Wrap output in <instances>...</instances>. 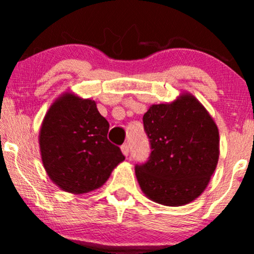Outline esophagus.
<instances>
[{
    "label": "esophagus",
    "instance_id": "obj_1",
    "mask_svg": "<svg viewBox=\"0 0 254 254\" xmlns=\"http://www.w3.org/2000/svg\"><path fill=\"white\" fill-rule=\"evenodd\" d=\"M121 149H122V153H123L124 156L129 155V153H130L129 145H127V144H123V145H122V147H121Z\"/></svg>",
    "mask_w": 254,
    "mask_h": 254
}]
</instances>
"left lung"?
<instances>
[{"instance_id":"left-lung-1","label":"left lung","mask_w":254,"mask_h":254,"mask_svg":"<svg viewBox=\"0 0 254 254\" xmlns=\"http://www.w3.org/2000/svg\"><path fill=\"white\" fill-rule=\"evenodd\" d=\"M150 157L136 166L137 182L153 202L182 206L203 193L220 156L217 125L191 93L154 104L143 116Z\"/></svg>"}]
</instances>
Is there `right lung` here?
Returning <instances> with one entry per match:
<instances>
[{"instance_id":"1","label":"right lung","mask_w":254,"mask_h":254,"mask_svg":"<svg viewBox=\"0 0 254 254\" xmlns=\"http://www.w3.org/2000/svg\"><path fill=\"white\" fill-rule=\"evenodd\" d=\"M109 122L97 103L71 90L49 107L39 131L40 157L61 190L82 194L101 188L124 155L107 139Z\"/></svg>"}]
</instances>
